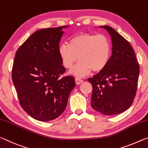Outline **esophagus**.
<instances>
[{
	"mask_svg": "<svg viewBox=\"0 0 148 148\" xmlns=\"http://www.w3.org/2000/svg\"><path fill=\"white\" fill-rule=\"evenodd\" d=\"M75 81H76V84L77 85H79L84 82V80L82 79L81 78H79V77H76V78H75Z\"/></svg>",
	"mask_w": 148,
	"mask_h": 148,
	"instance_id": "34e87169",
	"label": "esophagus"
}]
</instances>
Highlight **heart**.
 I'll return each instance as SVG.
<instances>
[{"label":"heart","mask_w":148,"mask_h":148,"mask_svg":"<svg viewBox=\"0 0 148 148\" xmlns=\"http://www.w3.org/2000/svg\"><path fill=\"white\" fill-rule=\"evenodd\" d=\"M59 56L64 68L71 69L75 62H79L70 73L82 77L90 72H98L108 63L112 53V45L104 34L83 32L70 39L69 44L60 45Z\"/></svg>","instance_id":"heart-1"}]
</instances>
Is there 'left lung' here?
Listing matches in <instances>:
<instances>
[{
  "instance_id": "8db88e82",
  "label": "left lung",
  "mask_w": 148,
  "mask_h": 148,
  "mask_svg": "<svg viewBox=\"0 0 148 148\" xmlns=\"http://www.w3.org/2000/svg\"><path fill=\"white\" fill-rule=\"evenodd\" d=\"M112 38V55L106 66L92 77L91 105L97 112L114 116L131 106L136 96L140 73L139 64L129 42L116 31L101 26Z\"/></svg>"
}]
</instances>
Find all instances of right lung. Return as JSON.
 I'll use <instances>...</instances> for the list:
<instances>
[{
    "label": "right lung",
    "instance_id": "1",
    "mask_svg": "<svg viewBox=\"0 0 148 148\" xmlns=\"http://www.w3.org/2000/svg\"><path fill=\"white\" fill-rule=\"evenodd\" d=\"M69 26L42 29L34 32L16 53L12 81L23 109L34 119L48 121L64 112L75 87L59 56L62 29Z\"/></svg>",
    "mask_w": 148,
    "mask_h": 148
}]
</instances>
